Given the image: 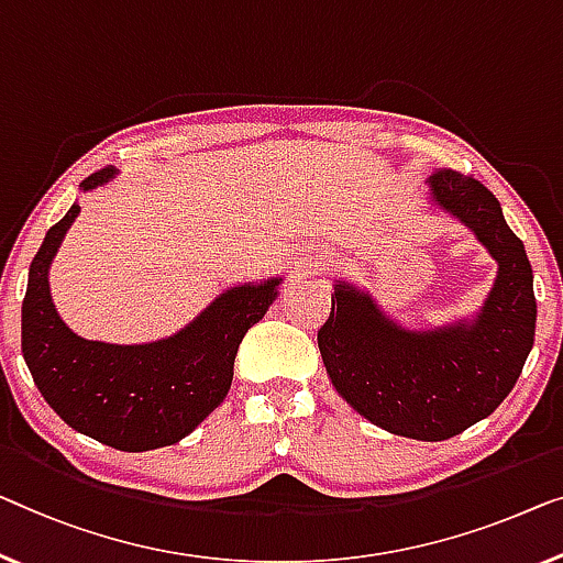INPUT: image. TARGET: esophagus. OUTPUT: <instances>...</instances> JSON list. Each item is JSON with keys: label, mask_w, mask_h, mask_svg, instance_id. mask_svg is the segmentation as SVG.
<instances>
[{"label": "esophagus", "mask_w": 563, "mask_h": 563, "mask_svg": "<svg viewBox=\"0 0 563 563\" xmlns=\"http://www.w3.org/2000/svg\"><path fill=\"white\" fill-rule=\"evenodd\" d=\"M316 260H318V257H316ZM316 260H306V263H300L298 267H300V271H308V267L316 265Z\"/></svg>", "instance_id": "34e87169"}]
</instances>
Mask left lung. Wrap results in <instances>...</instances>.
<instances>
[{"instance_id":"left-lung-1","label":"left lung","mask_w":563,"mask_h":563,"mask_svg":"<svg viewBox=\"0 0 563 563\" xmlns=\"http://www.w3.org/2000/svg\"><path fill=\"white\" fill-rule=\"evenodd\" d=\"M432 199L477 234L498 260V278L475 323L405 331L364 292L335 285L318 331L335 391L382 430L440 442L496 412L516 387L536 335L533 271L503 220L496 195L473 174L440 169Z\"/></svg>"}]
</instances>
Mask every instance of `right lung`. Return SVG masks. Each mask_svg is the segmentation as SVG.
Segmentation results:
<instances>
[{
    "label": "right lung",
    "instance_id": "obj_1",
    "mask_svg": "<svg viewBox=\"0 0 563 563\" xmlns=\"http://www.w3.org/2000/svg\"><path fill=\"white\" fill-rule=\"evenodd\" d=\"M106 166L82 191L113 179ZM80 207L47 230L22 300V354L37 389L65 424L108 448L144 452L179 442L228 397L234 356L267 313L280 280L240 285L169 339L119 346L80 339L49 298L47 271Z\"/></svg>",
    "mask_w": 563,
    "mask_h": 563
}]
</instances>
